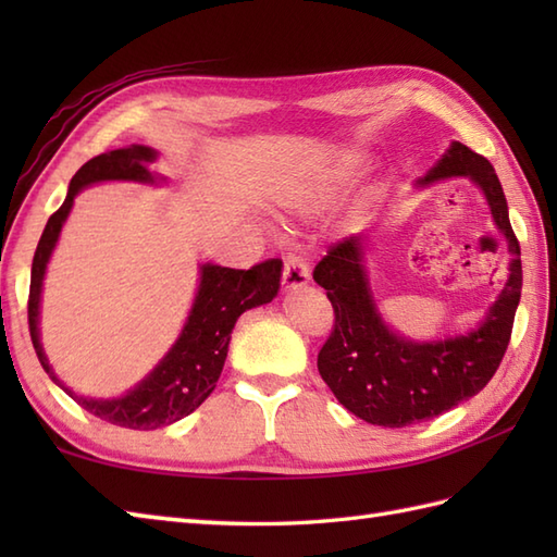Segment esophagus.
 I'll return each instance as SVG.
<instances>
[{"mask_svg": "<svg viewBox=\"0 0 557 557\" xmlns=\"http://www.w3.org/2000/svg\"><path fill=\"white\" fill-rule=\"evenodd\" d=\"M309 277H311V272H309V265L304 263V258L297 253H289L285 258V268H282V287H285L287 292L301 289V287H306Z\"/></svg>", "mask_w": 557, "mask_h": 557, "instance_id": "1", "label": "esophagus"}]
</instances>
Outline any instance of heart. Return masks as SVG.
Here are the masks:
<instances>
[{"mask_svg": "<svg viewBox=\"0 0 557 557\" xmlns=\"http://www.w3.org/2000/svg\"><path fill=\"white\" fill-rule=\"evenodd\" d=\"M363 168V156L359 150H347L337 156L333 162L325 164L323 170H318L309 176H304L297 184H292L287 191L289 203L299 208H313L321 206L325 200L333 198L339 188H345L354 176H357Z\"/></svg>", "mask_w": 557, "mask_h": 557, "instance_id": "b5f03b06", "label": "heart"}]
</instances>
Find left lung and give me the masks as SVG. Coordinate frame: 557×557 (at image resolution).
<instances>
[{"label": "left lung", "instance_id": "left-lung-1", "mask_svg": "<svg viewBox=\"0 0 557 557\" xmlns=\"http://www.w3.org/2000/svg\"><path fill=\"white\" fill-rule=\"evenodd\" d=\"M447 176H469L479 184L512 253L510 277L476 330L437 342H411L393 333L375 309L363 265L366 239L361 234L330 246L327 256L313 270V280L327 292L335 311L333 333L318 351V371L342 407L385 429H405L435 419L459 401L479 395L498 371L510 345L517 304L522 297L519 242L493 164L455 140L419 184L429 186Z\"/></svg>", "mask_w": 557, "mask_h": 557}]
</instances>
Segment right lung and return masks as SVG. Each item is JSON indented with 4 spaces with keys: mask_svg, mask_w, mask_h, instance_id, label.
Wrapping results in <instances>:
<instances>
[{
    "mask_svg": "<svg viewBox=\"0 0 557 557\" xmlns=\"http://www.w3.org/2000/svg\"><path fill=\"white\" fill-rule=\"evenodd\" d=\"M156 158L158 152L152 148L132 146L102 152V156L83 164L69 184V194L62 208L45 224V232L33 256L28 294L30 339L47 375L69 397H74L83 409L90 411L92 417L134 431L162 429V425L180 421L203 405L208 395L215 389L224 359H227V347L236 318L248 309H256V306H263L275 299L282 277L280 258L263 260V263L253 265L251 270H234L212 263L200 265L198 294L194 299L191 313L186 318L182 335L168 351V357L152 369L146 381H140L124 397L116 399L81 397L59 381L42 351L38 323L42 277L47 263H50L52 248L57 246L59 232H62V224L69 218L71 206H74V198L81 188L98 182H156L158 176L148 170V164Z\"/></svg>",
    "mask_w": 557,
    "mask_h": 557,
    "instance_id": "obj_1",
    "label": "right lung"
}]
</instances>
